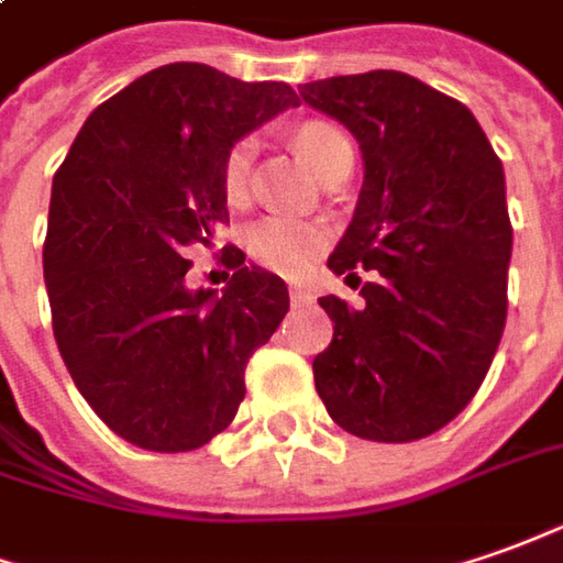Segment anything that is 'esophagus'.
Segmentation results:
<instances>
[{
    "label": "esophagus",
    "instance_id": "1",
    "mask_svg": "<svg viewBox=\"0 0 563 563\" xmlns=\"http://www.w3.org/2000/svg\"><path fill=\"white\" fill-rule=\"evenodd\" d=\"M289 298H292L296 308H301V305H311L313 292L311 289H305V286H292V289H289Z\"/></svg>",
    "mask_w": 563,
    "mask_h": 563
}]
</instances>
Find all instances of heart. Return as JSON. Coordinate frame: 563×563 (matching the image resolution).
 <instances>
[{
	"label": "heart",
	"instance_id": "1",
	"mask_svg": "<svg viewBox=\"0 0 563 563\" xmlns=\"http://www.w3.org/2000/svg\"><path fill=\"white\" fill-rule=\"evenodd\" d=\"M298 151L320 175L351 153V141L342 129L330 122H305L296 129ZM252 159H255V141L240 137L233 141L224 159H221V187L231 206H243L250 197ZM330 228L317 218L296 216H265L252 221L246 231V250L267 271L283 277H301L317 262V255L330 246Z\"/></svg>",
	"mask_w": 563,
	"mask_h": 563
}]
</instances>
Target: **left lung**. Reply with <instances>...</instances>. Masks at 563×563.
<instances>
[{
    "label": "left lung",
    "mask_w": 563,
    "mask_h": 563,
    "mask_svg": "<svg viewBox=\"0 0 563 563\" xmlns=\"http://www.w3.org/2000/svg\"><path fill=\"white\" fill-rule=\"evenodd\" d=\"M305 104L357 137L363 187L332 274L361 308L323 296L332 342L313 385L363 441L434 434L468 407L506 330V172L474 113L416 76L369 70L301 86Z\"/></svg>",
    "instance_id": "obj_1"
}]
</instances>
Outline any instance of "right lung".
<instances>
[{
	"instance_id": "obj_1",
	"label": "right lung",
	"mask_w": 563,
	"mask_h": 563,
	"mask_svg": "<svg viewBox=\"0 0 563 563\" xmlns=\"http://www.w3.org/2000/svg\"><path fill=\"white\" fill-rule=\"evenodd\" d=\"M298 95L166 64L91 110L55 172L42 250L60 357L122 441L187 453L231 426L246 363L289 311L286 283L224 246L228 286L190 289L185 255L228 221L221 159Z\"/></svg>"
}]
</instances>
